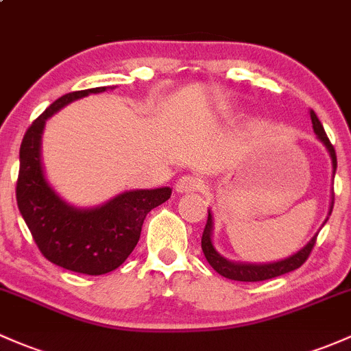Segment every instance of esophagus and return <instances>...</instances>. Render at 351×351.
I'll use <instances>...</instances> for the list:
<instances>
[{"mask_svg":"<svg viewBox=\"0 0 351 351\" xmlns=\"http://www.w3.org/2000/svg\"><path fill=\"white\" fill-rule=\"evenodd\" d=\"M202 188H204V182H202V178H198L195 175L182 176L175 185V190L178 193H193V191L202 190Z\"/></svg>","mask_w":351,"mask_h":351,"instance_id":"obj_1","label":"esophagus"}]
</instances>
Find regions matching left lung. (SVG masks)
<instances>
[{
  "mask_svg": "<svg viewBox=\"0 0 351 351\" xmlns=\"http://www.w3.org/2000/svg\"><path fill=\"white\" fill-rule=\"evenodd\" d=\"M309 116H311V123H313V131H315L316 138L322 145L326 147L328 154L331 158V166H333V176L337 173V153H335V147L328 139L326 132H324L323 124L319 123L318 116L315 114V110H309ZM333 202H335V195L331 193V204H330V212H328L326 220H324L323 225L328 222L331 215V210H333ZM322 225V227H323ZM213 217L212 212L208 210V220H206L204 235H202V250H204L206 261L208 264L219 272L220 276L223 278L232 279V281H243V282H257V281H265V279H272L278 278V276L287 274V272L294 271V269L301 267L302 264L306 263V259L311 254L313 247L316 243V237H318V232L313 235V239L306 243L302 249L294 252L293 256L284 257L281 261H276V263H264V264H252V263H235V261H228L227 257H223L219 250L215 249L213 245Z\"/></svg>",
  "mask_w": 351,
  "mask_h": 351,
  "instance_id": "8db88e82",
  "label": "left lung"
}]
</instances>
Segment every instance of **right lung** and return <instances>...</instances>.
Instances as JSON below:
<instances>
[{
  "mask_svg": "<svg viewBox=\"0 0 351 351\" xmlns=\"http://www.w3.org/2000/svg\"><path fill=\"white\" fill-rule=\"evenodd\" d=\"M114 87L70 92L50 104L25 132L20 147L16 202L36 245L55 265L88 276L108 274L134 250L146 215L171 197V188L129 190L97 206L69 204L51 186L42 161L47 119L62 108Z\"/></svg>",
  "mask_w": 351,
  "mask_h": 351,
  "instance_id": "obj_1",
  "label": "right lung"
}]
</instances>
